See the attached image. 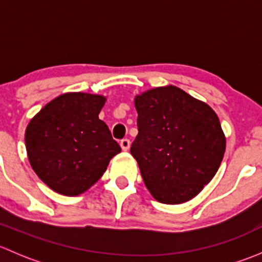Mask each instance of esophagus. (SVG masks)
<instances>
[{"mask_svg": "<svg viewBox=\"0 0 262 262\" xmlns=\"http://www.w3.org/2000/svg\"><path fill=\"white\" fill-rule=\"evenodd\" d=\"M120 147L123 150H128L129 147H130V141L128 138H124L120 141Z\"/></svg>", "mask_w": 262, "mask_h": 262, "instance_id": "34e87169", "label": "esophagus"}]
</instances>
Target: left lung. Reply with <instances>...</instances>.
<instances>
[{
  "instance_id": "obj_1",
  "label": "left lung",
  "mask_w": 262,
  "mask_h": 262,
  "mask_svg": "<svg viewBox=\"0 0 262 262\" xmlns=\"http://www.w3.org/2000/svg\"><path fill=\"white\" fill-rule=\"evenodd\" d=\"M138 136L130 153L156 200L181 204L196 196L218 171L226 137L212 107L176 86L134 100Z\"/></svg>"
}]
</instances>
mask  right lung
Here are the masks:
<instances>
[{
	"label": "right lung",
	"instance_id": "1",
	"mask_svg": "<svg viewBox=\"0 0 262 262\" xmlns=\"http://www.w3.org/2000/svg\"><path fill=\"white\" fill-rule=\"evenodd\" d=\"M104 104L100 95H60L29 123L25 144L30 165L55 192L67 196L84 192L121 150L99 119Z\"/></svg>",
	"mask_w": 262,
	"mask_h": 262
}]
</instances>
